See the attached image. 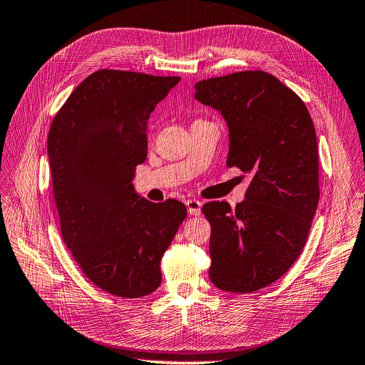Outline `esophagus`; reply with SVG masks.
Listing matches in <instances>:
<instances>
[{
	"label": "esophagus",
	"instance_id": "obj_1",
	"mask_svg": "<svg viewBox=\"0 0 365 365\" xmlns=\"http://www.w3.org/2000/svg\"><path fill=\"white\" fill-rule=\"evenodd\" d=\"M186 207L191 215H199L202 212V203L199 200H186Z\"/></svg>",
	"mask_w": 365,
	"mask_h": 365
}]
</instances>
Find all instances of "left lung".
Here are the masks:
<instances>
[{
    "instance_id": "1",
    "label": "left lung",
    "mask_w": 365,
    "mask_h": 365,
    "mask_svg": "<svg viewBox=\"0 0 365 365\" xmlns=\"http://www.w3.org/2000/svg\"><path fill=\"white\" fill-rule=\"evenodd\" d=\"M195 99L227 122L226 165L251 175L235 210L202 207L212 229L210 279L227 292H255L283 277L307 242L319 200L314 122L297 93L262 70L199 81Z\"/></svg>"
}]
</instances>
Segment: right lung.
<instances>
[{
  "mask_svg": "<svg viewBox=\"0 0 365 365\" xmlns=\"http://www.w3.org/2000/svg\"><path fill=\"white\" fill-rule=\"evenodd\" d=\"M179 76L102 68L73 90L51 120L47 151L62 238L84 275L122 298L150 295L160 259L186 217L182 202L139 199L148 119Z\"/></svg>",
  "mask_w": 365,
  "mask_h": 365,
  "instance_id": "add662e5",
  "label": "right lung"
}]
</instances>
